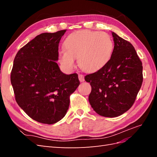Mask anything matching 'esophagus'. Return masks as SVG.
<instances>
[{
  "label": "esophagus",
  "mask_w": 157,
  "mask_h": 157,
  "mask_svg": "<svg viewBox=\"0 0 157 157\" xmlns=\"http://www.w3.org/2000/svg\"><path fill=\"white\" fill-rule=\"evenodd\" d=\"M78 78H79V80L81 82H84V75H83L79 74V75H78Z\"/></svg>",
  "instance_id": "obj_1"
}]
</instances>
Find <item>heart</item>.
<instances>
[{
    "instance_id": "1",
    "label": "heart",
    "mask_w": 157,
    "mask_h": 157,
    "mask_svg": "<svg viewBox=\"0 0 157 157\" xmlns=\"http://www.w3.org/2000/svg\"><path fill=\"white\" fill-rule=\"evenodd\" d=\"M65 51L59 52V60L66 69H71L78 58L79 67L95 72L107 64L113 51V43L105 32L79 30L69 34L63 43Z\"/></svg>"
}]
</instances>
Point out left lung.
Wrapping results in <instances>:
<instances>
[{
	"label": "left lung",
	"instance_id": "8db88e82",
	"mask_svg": "<svg viewBox=\"0 0 157 157\" xmlns=\"http://www.w3.org/2000/svg\"><path fill=\"white\" fill-rule=\"evenodd\" d=\"M111 58L104 67L85 76L92 90L88 101L94 111L106 117H115L134 104L143 81L142 63L131 43L112 32Z\"/></svg>",
	"mask_w": 157,
	"mask_h": 157
}]
</instances>
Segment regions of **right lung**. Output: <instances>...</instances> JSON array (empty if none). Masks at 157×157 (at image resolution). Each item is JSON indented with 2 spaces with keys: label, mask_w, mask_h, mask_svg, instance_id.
I'll use <instances>...</instances> for the list:
<instances>
[{
  "label": "right lung",
  "mask_w": 157,
  "mask_h": 157,
  "mask_svg": "<svg viewBox=\"0 0 157 157\" xmlns=\"http://www.w3.org/2000/svg\"><path fill=\"white\" fill-rule=\"evenodd\" d=\"M65 29L42 33L19 50L13 61L11 82L18 105L35 121L53 124L64 117L69 96L79 85L77 73H63L59 44Z\"/></svg>",
  "instance_id": "1"
}]
</instances>
